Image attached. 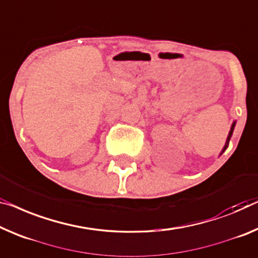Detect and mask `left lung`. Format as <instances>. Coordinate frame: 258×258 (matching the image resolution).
Masks as SVG:
<instances>
[{"label":"left lung","mask_w":258,"mask_h":258,"mask_svg":"<svg viewBox=\"0 0 258 258\" xmlns=\"http://www.w3.org/2000/svg\"><path fill=\"white\" fill-rule=\"evenodd\" d=\"M235 124H236V121H234L233 124H232V127H230V131H229V133H228V137H227V140H226V144H225V146H224V148H222V151H221V153H220V155L222 153H224L226 149H227V147H228V145H229V140H230V138H232V136H233V131H234V127H235Z\"/></svg>","instance_id":"obj_1"}]
</instances>
